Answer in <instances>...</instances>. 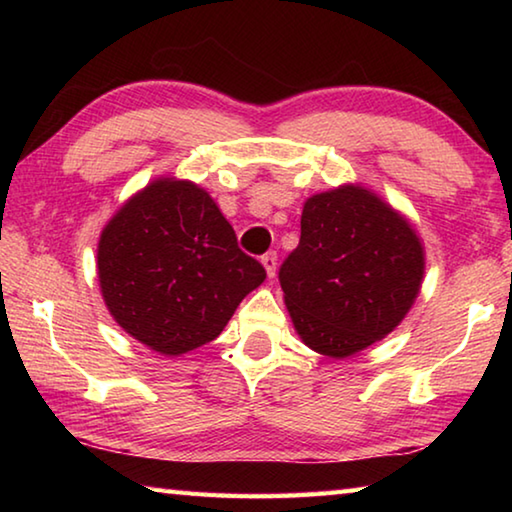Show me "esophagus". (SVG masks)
Here are the masks:
<instances>
[{"label":"esophagus","mask_w":512,"mask_h":512,"mask_svg":"<svg viewBox=\"0 0 512 512\" xmlns=\"http://www.w3.org/2000/svg\"><path fill=\"white\" fill-rule=\"evenodd\" d=\"M262 264H264V268H266L268 277H273L275 271H277V253H275V250H271V253L262 255Z\"/></svg>","instance_id":"esophagus-1"}]
</instances>
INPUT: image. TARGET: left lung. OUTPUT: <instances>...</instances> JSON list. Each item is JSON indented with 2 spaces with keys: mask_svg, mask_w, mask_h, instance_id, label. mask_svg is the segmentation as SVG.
Here are the masks:
<instances>
[{
  "mask_svg": "<svg viewBox=\"0 0 512 512\" xmlns=\"http://www.w3.org/2000/svg\"><path fill=\"white\" fill-rule=\"evenodd\" d=\"M422 275L424 253L409 221L361 187L311 196L300 244L280 266L300 339L334 359L393 332L418 296Z\"/></svg>",
  "mask_w": 512,
  "mask_h": 512,
  "instance_id": "obj_1",
  "label": "left lung"
}]
</instances>
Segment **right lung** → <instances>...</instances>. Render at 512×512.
Segmentation results:
<instances>
[{"label": "right lung", "mask_w": 512, "mask_h": 512, "mask_svg": "<svg viewBox=\"0 0 512 512\" xmlns=\"http://www.w3.org/2000/svg\"><path fill=\"white\" fill-rule=\"evenodd\" d=\"M97 266L110 314L167 357L214 341L266 277L210 194L173 178L155 180L112 216Z\"/></svg>", "instance_id": "right-lung-1"}]
</instances>
